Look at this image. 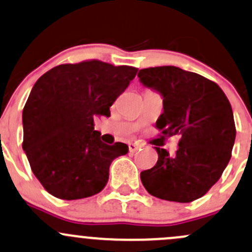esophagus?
I'll return each mask as SVG.
<instances>
[{"label": "esophagus", "mask_w": 252, "mask_h": 252, "mask_svg": "<svg viewBox=\"0 0 252 252\" xmlns=\"http://www.w3.org/2000/svg\"><path fill=\"white\" fill-rule=\"evenodd\" d=\"M139 145H136V144H134V142H130V144H129V151H130L131 153H135L136 152L137 150H139Z\"/></svg>", "instance_id": "obj_1"}]
</instances>
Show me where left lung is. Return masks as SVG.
Segmentation results:
<instances>
[{
	"label": "left lung",
	"instance_id": "left-lung-1",
	"mask_svg": "<svg viewBox=\"0 0 252 252\" xmlns=\"http://www.w3.org/2000/svg\"><path fill=\"white\" fill-rule=\"evenodd\" d=\"M137 77L163 97L157 128L163 135L180 136L173 157L156 147L157 164L141 171L142 185L153 197L193 202L219 181L231 159L235 140L232 106L215 82L176 66L142 68Z\"/></svg>",
	"mask_w": 252,
	"mask_h": 252
}]
</instances>
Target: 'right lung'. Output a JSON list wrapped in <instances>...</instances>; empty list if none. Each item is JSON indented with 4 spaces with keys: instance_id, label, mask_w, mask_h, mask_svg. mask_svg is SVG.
<instances>
[{
    "instance_id": "1",
    "label": "right lung",
    "mask_w": 252,
    "mask_h": 252,
    "mask_svg": "<svg viewBox=\"0 0 252 252\" xmlns=\"http://www.w3.org/2000/svg\"><path fill=\"white\" fill-rule=\"evenodd\" d=\"M136 72L133 66L89 60L55 66L37 79L23 110V150L50 194L75 200L104 189L112 160L129 148L104 144L94 119L110 117Z\"/></svg>"
}]
</instances>
